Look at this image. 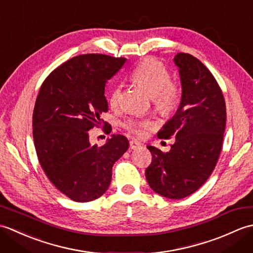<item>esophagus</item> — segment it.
<instances>
[{"instance_id": "esophagus-1", "label": "esophagus", "mask_w": 253, "mask_h": 253, "mask_svg": "<svg viewBox=\"0 0 253 253\" xmlns=\"http://www.w3.org/2000/svg\"><path fill=\"white\" fill-rule=\"evenodd\" d=\"M129 147L132 150H137V149H139V148L141 147V143L139 142L138 140H135V139H132V140H130V142H129Z\"/></svg>"}]
</instances>
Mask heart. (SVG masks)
I'll list each match as a JSON object with an SVG mask.
<instances>
[{"label": "heart", "mask_w": 253, "mask_h": 253, "mask_svg": "<svg viewBox=\"0 0 253 253\" xmlns=\"http://www.w3.org/2000/svg\"><path fill=\"white\" fill-rule=\"evenodd\" d=\"M131 79L146 89L152 96L154 106L163 113H169L177 105L180 96V88L177 83L169 79V73L163 63L157 58H146L132 69ZM123 95V84H116L112 88L109 102L112 107L121 104ZM154 126L151 120H128L124 127L127 131L138 137H143L147 131Z\"/></svg>", "instance_id": "heart-1"}]
</instances>
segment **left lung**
<instances>
[{
  "instance_id": "1",
  "label": "left lung",
  "mask_w": 253,
  "mask_h": 253,
  "mask_svg": "<svg viewBox=\"0 0 253 253\" xmlns=\"http://www.w3.org/2000/svg\"><path fill=\"white\" fill-rule=\"evenodd\" d=\"M174 63L179 71L181 100L158 137L176 140L169 152L148 146L152 162L146 178L159 195L182 199L197 191L215 168L226 125V105L215 78L198 58L178 53Z\"/></svg>"
}]
</instances>
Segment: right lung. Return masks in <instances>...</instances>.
I'll use <instances>...</instances> for the list:
<instances>
[{"label":"right lung","mask_w":253,"mask_h":253,"mask_svg":"<svg viewBox=\"0 0 253 253\" xmlns=\"http://www.w3.org/2000/svg\"><path fill=\"white\" fill-rule=\"evenodd\" d=\"M125 62L104 54L75 56L46 77L37 96L32 135L38 160L52 184L76 202L103 195L113 165L129 147L122 135H112L102 147L89 141V130L101 125L100 115L109 111L107 80ZM105 129L111 132L109 125Z\"/></svg>","instance_id":"obj_1"}]
</instances>
